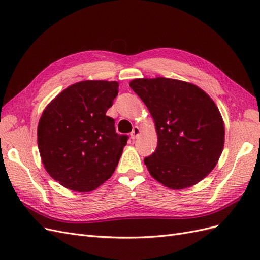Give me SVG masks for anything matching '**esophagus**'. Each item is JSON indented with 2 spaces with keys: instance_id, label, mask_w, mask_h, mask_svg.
Wrapping results in <instances>:
<instances>
[{
  "instance_id": "1",
  "label": "esophagus",
  "mask_w": 260,
  "mask_h": 260,
  "mask_svg": "<svg viewBox=\"0 0 260 260\" xmlns=\"http://www.w3.org/2000/svg\"><path fill=\"white\" fill-rule=\"evenodd\" d=\"M140 133H141V130H140V128L139 127H133V129H132V131H131V139L132 140H136V139H138L139 138V136H140Z\"/></svg>"
}]
</instances>
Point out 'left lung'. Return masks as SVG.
I'll list each match as a JSON object with an SVG mask.
<instances>
[{
  "label": "left lung",
  "mask_w": 260,
  "mask_h": 260,
  "mask_svg": "<svg viewBox=\"0 0 260 260\" xmlns=\"http://www.w3.org/2000/svg\"><path fill=\"white\" fill-rule=\"evenodd\" d=\"M130 88L155 121L158 144L144 158L149 174L169 188L192 186L215 168L222 153V117L207 94L169 78L135 79Z\"/></svg>",
  "instance_id": "left-lung-1"
}]
</instances>
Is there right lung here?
I'll use <instances>...</instances> for the list:
<instances>
[{"instance_id":"right-lung-1","label":"right lung","mask_w":260,"mask_h":260,"mask_svg":"<svg viewBox=\"0 0 260 260\" xmlns=\"http://www.w3.org/2000/svg\"><path fill=\"white\" fill-rule=\"evenodd\" d=\"M118 82L86 80L68 86L46 106L38 125L45 170L69 190L90 192L111 178L129 139L106 116Z\"/></svg>"}]
</instances>
